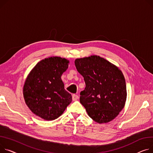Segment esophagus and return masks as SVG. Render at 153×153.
<instances>
[{
    "label": "esophagus",
    "instance_id": "obj_1",
    "mask_svg": "<svg viewBox=\"0 0 153 153\" xmlns=\"http://www.w3.org/2000/svg\"><path fill=\"white\" fill-rule=\"evenodd\" d=\"M73 101H76V100H78V98H79V96L77 95H75V94H73Z\"/></svg>",
    "mask_w": 153,
    "mask_h": 153
}]
</instances>
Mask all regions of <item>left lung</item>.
Listing matches in <instances>:
<instances>
[{"label":"left lung","instance_id":"1","mask_svg":"<svg viewBox=\"0 0 153 153\" xmlns=\"http://www.w3.org/2000/svg\"><path fill=\"white\" fill-rule=\"evenodd\" d=\"M84 77L85 89L80 102L96 123H108L125 106L127 89L124 76L118 67L97 55L77 58L74 62Z\"/></svg>","mask_w":153,"mask_h":153}]
</instances>
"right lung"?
I'll return each mask as SVG.
<instances>
[{"label":"right lung","mask_w":153,"mask_h":153,"mask_svg":"<svg viewBox=\"0 0 153 153\" xmlns=\"http://www.w3.org/2000/svg\"><path fill=\"white\" fill-rule=\"evenodd\" d=\"M69 60L59 56L45 58L30 71L23 86V97L28 108L36 116L52 120L62 115L72 101L62 80Z\"/></svg>","instance_id":"1"}]
</instances>
